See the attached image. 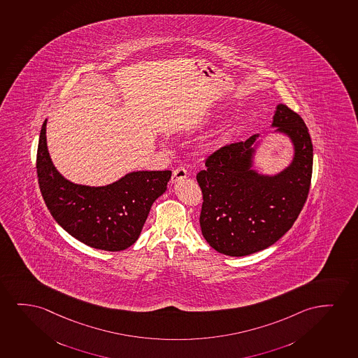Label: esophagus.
Returning a JSON list of instances; mask_svg holds the SVG:
<instances>
[{"label":"esophagus","mask_w":358,"mask_h":358,"mask_svg":"<svg viewBox=\"0 0 358 358\" xmlns=\"http://www.w3.org/2000/svg\"><path fill=\"white\" fill-rule=\"evenodd\" d=\"M187 170L183 166H178L177 169L173 170L172 172L171 182L172 183H176V182L181 181L187 178Z\"/></svg>","instance_id":"34e87169"}]
</instances>
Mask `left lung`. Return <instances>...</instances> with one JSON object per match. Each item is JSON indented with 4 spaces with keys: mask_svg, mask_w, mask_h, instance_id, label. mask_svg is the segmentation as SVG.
I'll return each instance as SVG.
<instances>
[{
    "mask_svg": "<svg viewBox=\"0 0 358 358\" xmlns=\"http://www.w3.org/2000/svg\"><path fill=\"white\" fill-rule=\"evenodd\" d=\"M272 126L293 141V163L277 176L250 170L257 135L226 144L196 173L203 193L200 228L215 250L245 256L264 250L293 227L311 186L313 145L301 116L279 104Z\"/></svg>",
    "mask_w": 358,
    "mask_h": 358,
    "instance_id": "8db88e82",
    "label": "left lung"
}]
</instances>
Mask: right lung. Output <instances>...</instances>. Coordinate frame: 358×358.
Segmentation results:
<instances>
[{
	"label": "right lung",
	"mask_w": 358,
	"mask_h": 358,
	"mask_svg": "<svg viewBox=\"0 0 358 358\" xmlns=\"http://www.w3.org/2000/svg\"><path fill=\"white\" fill-rule=\"evenodd\" d=\"M42 124L36 172L42 198L57 223L86 245L125 250L140 237L152 204L166 191L171 171H137L106 187L74 185L53 166Z\"/></svg>",
	"instance_id": "1"
}]
</instances>
